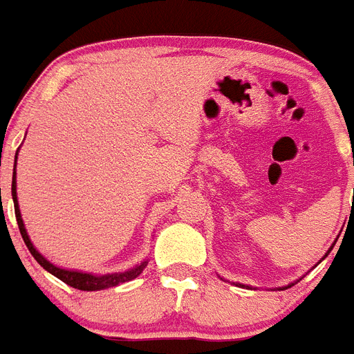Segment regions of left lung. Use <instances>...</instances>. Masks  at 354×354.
Returning <instances> with one entry per match:
<instances>
[{"label":"left lung","instance_id":"8db88e82","mask_svg":"<svg viewBox=\"0 0 354 354\" xmlns=\"http://www.w3.org/2000/svg\"><path fill=\"white\" fill-rule=\"evenodd\" d=\"M335 243H336V242H335ZM335 243H333V245L329 247V251H327L326 254H324V258H326L327 254H329V252H331V249H333V247H335ZM324 258H322V260H324ZM322 260H320V261H322ZM320 261H318V263H320ZM295 283H297V281H292V283H289V286H283V287H280V291H283V289H287V287H292V286H295ZM236 286H240V287H247V289H249V287H251V286H243V283H236ZM251 289H252V287H251Z\"/></svg>","mask_w":354,"mask_h":354}]
</instances>
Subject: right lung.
I'll list each match as a JSON object with an SVG mask.
<instances>
[{
    "label": "right lung",
    "instance_id": "1",
    "mask_svg": "<svg viewBox=\"0 0 354 354\" xmlns=\"http://www.w3.org/2000/svg\"><path fill=\"white\" fill-rule=\"evenodd\" d=\"M19 151V149H18ZM16 160H18V152H16ZM16 160H14V174H12V200H14V211H16V220H18L19 232H21V238L27 249L30 251L36 261L45 269L47 272L54 274L56 278H59L62 281H65L67 286L74 287V289H80V291H102V289H109V287H116L120 283H125L129 280H134L136 277L142 274V271L147 267L149 260H143L142 263H138L129 271L123 272H111V274H93V272H83L76 271V269H65V267L54 266L53 261H48L47 258L43 257L41 252L37 251L34 243L30 242L28 238V232L25 229V223H23L21 212H19L18 205V192H16Z\"/></svg>",
    "mask_w": 354,
    "mask_h": 354
}]
</instances>
